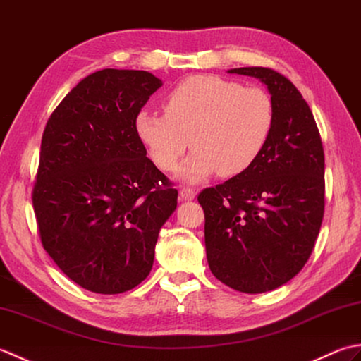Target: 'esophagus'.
<instances>
[{"label":"esophagus","instance_id":"obj_1","mask_svg":"<svg viewBox=\"0 0 361 361\" xmlns=\"http://www.w3.org/2000/svg\"><path fill=\"white\" fill-rule=\"evenodd\" d=\"M195 198V190L190 188L180 189V202H190Z\"/></svg>","mask_w":361,"mask_h":361}]
</instances>
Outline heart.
<instances>
[{"label": "heart", "mask_w": 361, "mask_h": 361, "mask_svg": "<svg viewBox=\"0 0 361 361\" xmlns=\"http://www.w3.org/2000/svg\"><path fill=\"white\" fill-rule=\"evenodd\" d=\"M164 110L137 111L135 133L153 163L167 172L192 145V155L176 172L185 183H198L216 171L221 176L248 171L274 126V105L262 88L211 74L181 80L169 91Z\"/></svg>", "instance_id": "obj_1"}]
</instances>
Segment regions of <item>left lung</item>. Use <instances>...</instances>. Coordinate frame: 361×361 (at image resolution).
Segmentation results:
<instances>
[{"label":"left lung","mask_w":361,"mask_h":361,"mask_svg":"<svg viewBox=\"0 0 361 361\" xmlns=\"http://www.w3.org/2000/svg\"><path fill=\"white\" fill-rule=\"evenodd\" d=\"M229 74L256 78L274 105V126L248 171L204 189L206 257L212 274L242 293H264L302 270L324 216V150L298 88L270 68Z\"/></svg>","instance_id":"1"}]
</instances>
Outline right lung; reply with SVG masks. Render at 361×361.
<instances>
[{
    "instance_id": "1",
    "label": "right lung",
    "mask_w": 361,
    "mask_h": 361,
    "mask_svg": "<svg viewBox=\"0 0 361 361\" xmlns=\"http://www.w3.org/2000/svg\"><path fill=\"white\" fill-rule=\"evenodd\" d=\"M163 85L152 73L96 71L48 119L32 204L43 248L68 278L118 295L147 278L178 192L145 157L135 116Z\"/></svg>"
}]
</instances>
